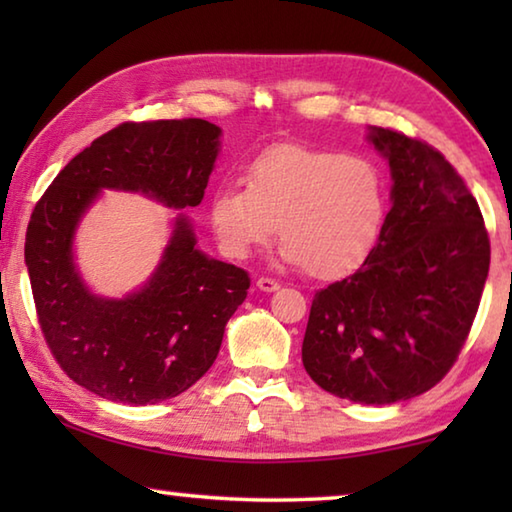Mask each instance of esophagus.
Returning a JSON list of instances; mask_svg holds the SVG:
<instances>
[{"label":"esophagus","instance_id":"esophagus-1","mask_svg":"<svg viewBox=\"0 0 512 512\" xmlns=\"http://www.w3.org/2000/svg\"><path fill=\"white\" fill-rule=\"evenodd\" d=\"M257 289L264 291V293H273V291L280 289V284H277L275 280H271V277H259Z\"/></svg>","mask_w":512,"mask_h":512}]
</instances>
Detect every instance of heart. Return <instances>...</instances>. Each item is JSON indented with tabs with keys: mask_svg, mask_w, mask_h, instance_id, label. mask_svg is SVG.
<instances>
[{
	"mask_svg": "<svg viewBox=\"0 0 512 512\" xmlns=\"http://www.w3.org/2000/svg\"><path fill=\"white\" fill-rule=\"evenodd\" d=\"M384 210V178L375 162L284 144L250 164L246 189H216L210 225L216 244L232 259L266 246L280 225L282 262L334 280L363 264Z\"/></svg>",
	"mask_w": 512,
	"mask_h": 512,
	"instance_id": "obj_1",
	"label": "heart"
}]
</instances>
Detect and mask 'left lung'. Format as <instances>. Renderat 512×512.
I'll return each mask as SVG.
<instances>
[{"mask_svg":"<svg viewBox=\"0 0 512 512\" xmlns=\"http://www.w3.org/2000/svg\"><path fill=\"white\" fill-rule=\"evenodd\" d=\"M391 169V212L357 273L318 291L302 363L320 388L395 404L436 386L470 334L490 241L476 198L429 144L370 126Z\"/></svg>","mask_w":512,"mask_h":512,"instance_id":"1","label":"left lung"}]
</instances>
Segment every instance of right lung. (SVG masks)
<instances>
[{"mask_svg":"<svg viewBox=\"0 0 512 512\" xmlns=\"http://www.w3.org/2000/svg\"><path fill=\"white\" fill-rule=\"evenodd\" d=\"M223 131L205 119L112 128L58 173L31 214L24 262L45 339L69 379L110 402L158 404L185 393L219 354L248 296L244 268L205 255L185 214L153 273L121 298L94 293L76 232L103 189L187 210L203 201Z\"/></svg>","mask_w":512,"mask_h":512,"instance_id":"add662e5","label":"right lung"}]
</instances>
